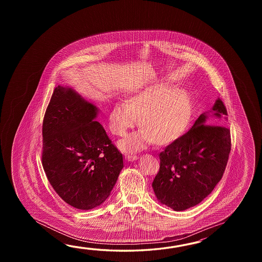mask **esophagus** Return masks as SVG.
<instances>
[{
  "instance_id": "esophagus-1",
  "label": "esophagus",
  "mask_w": 262,
  "mask_h": 262,
  "mask_svg": "<svg viewBox=\"0 0 262 262\" xmlns=\"http://www.w3.org/2000/svg\"><path fill=\"white\" fill-rule=\"evenodd\" d=\"M125 158H126V160H128V161H135V160H137L138 159V156H132V155H128V156H125Z\"/></svg>"
}]
</instances>
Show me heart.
<instances>
[{
  "instance_id": "b5f03b06",
  "label": "heart",
  "mask_w": 262,
  "mask_h": 262,
  "mask_svg": "<svg viewBox=\"0 0 262 262\" xmlns=\"http://www.w3.org/2000/svg\"><path fill=\"white\" fill-rule=\"evenodd\" d=\"M139 117L141 129L119 142L124 152L143 149L152 141L159 146L171 144L188 127L192 117L190 96L184 90L159 85L143 90L117 103L108 113V128L115 136H124Z\"/></svg>"
}]
</instances>
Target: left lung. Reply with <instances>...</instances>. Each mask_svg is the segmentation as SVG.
<instances>
[{
    "label": "left lung",
    "mask_w": 262,
    "mask_h": 262,
    "mask_svg": "<svg viewBox=\"0 0 262 262\" xmlns=\"http://www.w3.org/2000/svg\"><path fill=\"white\" fill-rule=\"evenodd\" d=\"M212 111L213 118L207 121L201 114L189 131L159 155L152 188L158 201L174 211L201 203L225 172L231 149L230 130L223 125L228 112L220 98Z\"/></svg>",
    "instance_id": "left-lung-1"
}]
</instances>
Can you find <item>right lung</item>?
<instances>
[{"label":"right lung","instance_id":"right-lung-1","mask_svg":"<svg viewBox=\"0 0 262 262\" xmlns=\"http://www.w3.org/2000/svg\"><path fill=\"white\" fill-rule=\"evenodd\" d=\"M96 113L75 91L58 86L43 120L47 178L62 201L79 210L106 201L123 167V155L95 121Z\"/></svg>","mask_w":262,"mask_h":262}]
</instances>
